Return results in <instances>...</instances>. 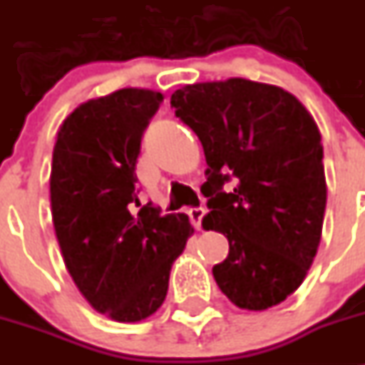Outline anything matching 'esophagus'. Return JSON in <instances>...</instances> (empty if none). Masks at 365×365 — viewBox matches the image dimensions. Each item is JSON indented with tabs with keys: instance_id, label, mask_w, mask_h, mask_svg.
Masks as SVG:
<instances>
[{
	"instance_id": "34e87169",
	"label": "esophagus",
	"mask_w": 365,
	"mask_h": 365,
	"mask_svg": "<svg viewBox=\"0 0 365 365\" xmlns=\"http://www.w3.org/2000/svg\"><path fill=\"white\" fill-rule=\"evenodd\" d=\"M188 216H190V221H192V225H194L195 229H201V221H203V216H205V208H201V207L190 208Z\"/></svg>"
}]
</instances>
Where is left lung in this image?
Instances as JSON below:
<instances>
[{
    "instance_id": "left-lung-1",
    "label": "left lung",
    "mask_w": 365,
    "mask_h": 365,
    "mask_svg": "<svg viewBox=\"0 0 365 365\" xmlns=\"http://www.w3.org/2000/svg\"><path fill=\"white\" fill-rule=\"evenodd\" d=\"M175 116L203 145L205 230L229 240L212 267L230 303L266 310L303 284L319 247L327 205L322 135L280 86L232 77L171 93ZM235 188L222 192L230 177Z\"/></svg>"
}]
</instances>
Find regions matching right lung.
Wrapping results in <instances>:
<instances>
[{
    "mask_svg": "<svg viewBox=\"0 0 365 365\" xmlns=\"http://www.w3.org/2000/svg\"><path fill=\"white\" fill-rule=\"evenodd\" d=\"M162 99L145 88L88 99L53 148L51 216L66 269L92 308L121 323L160 308L171 264L194 235L186 214L138 208L140 142Z\"/></svg>",
    "mask_w": 365,
    "mask_h": 365,
    "instance_id": "obj_1",
    "label": "right lung"
}]
</instances>
